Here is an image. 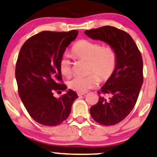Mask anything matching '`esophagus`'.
Returning <instances> with one entry per match:
<instances>
[{
	"instance_id": "1",
	"label": "esophagus",
	"mask_w": 157,
	"mask_h": 157,
	"mask_svg": "<svg viewBox=\"0 0 157 157\" xmlns=\"http://www.w3.org/2000/svg\"><path fill=\"white\" fill-rule=\"evenodd\" d=\"M85 93H77V96H84V95H85Z\"/></svg>"
}]
</instances>
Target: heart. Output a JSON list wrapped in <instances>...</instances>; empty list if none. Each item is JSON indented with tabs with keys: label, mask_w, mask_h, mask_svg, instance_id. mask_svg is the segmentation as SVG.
I'll use <instances>...</instances> for the list:
<instances>
[{
	"label": "heart",
	"mask_w": 157,
	"mask_h": 157,
	"mask_svg": "<svg viewBox=\"0 0 157 157\" xmlns=\"http://www.w3.org/2000/svg\"><path fill=\"white\" fill-rule=\"evenodd\" d=\"M71 53L75 58L88 61V72L90 74L85 77H74L68 81L67 85L71 90L85 93L98 84L99 77L101 81H107L115 72L117 53L112 45H102L100 43L82 39L73 45ZM59 70L64 77L70 76L72 74L70 61L66 58L61 59Z\"/></svg>",
	"instance_id": "1"
}]
</instances>
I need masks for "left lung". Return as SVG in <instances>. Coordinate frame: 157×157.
Masks as SVG:
<instances>
[{"instance_id":"1","label":"left lung","mask_w":157,"mask_h":157,"mask_svg":"<svg viewBox=\"0 0 157 157\" xmlns=\"http://www.w3.org/2000/svg\"><path fill=\"white\" fill-rule=\"evenodd\" d=\"M85 33L112 45L117 53L115 72L98 91V102L90 109L91 117L99 124L114 125L130 114L138 100L144 82L141 53L128 33L114 27L104 26Z\"/></svg>"}]
</instances>
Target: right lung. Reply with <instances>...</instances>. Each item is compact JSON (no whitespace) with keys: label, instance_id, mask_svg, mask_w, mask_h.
<instances>
[{"label":"right lung","instance_id":"add662e5","mask_svg":"<svg viewBox=\"0 0 157 157\" xmlns=\"http://www.w3.org/2000/svg\"><path fill=\"white\" fill-rule=\"evenodd\" d=\"M78 35L77 30L43 31L21 46L16 64L18 92L31 117L45 126H56L67 120L78 98L72 90L59 98L54 91L65 90L59 63L66 48Z\"/></svg>","mask_w":157,"mask_h":157}]
</instances>
